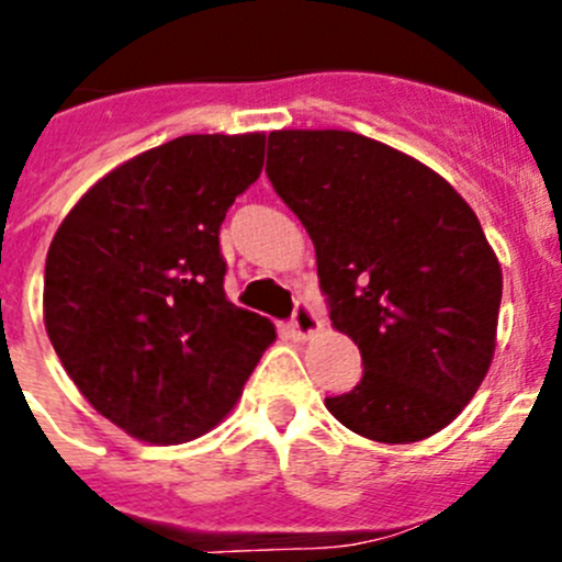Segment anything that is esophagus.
I'll return each mask as SVG.
<instances>
[{
  "label": "esophagus",
  "instance_id": "esophagus-1",
  "mask_svg": "<svg viewBox=\"0 0 562 562\" xmlns=\"http://www.w3.org/2000/svg\"><path fill=\"white\" fill-rule=\"evenodd\" d=\"M288 327H291L293 338L305 340V338H311L313 333H318V329H322V318H318V313L313 311V305H307V302H299Z\"/></svg>",
  "mask_w": 562,
  "mask_h": 562
}]
</instances>
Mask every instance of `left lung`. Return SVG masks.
I'll return each instance as SVG.
<instances>
[{"instance_id":"obj_1","label":"left lung","mask_w":562,"mask_h":562,"mask_svg":"<svg viewBox=\"0 0 562 562\" xmlns=\"http://www.w3.org/2000/svg\"><path fill=\"white\" fill-rule=\"evenodd\" d=\"M266 175L313 238L333 327L363 358L327 411L380 443L454 422L494 360L502 302L474 210L432 169L346 130L271 133Z\"/></svg>"}]
</instances>
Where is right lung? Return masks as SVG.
Returning <instances> with one entry per match:
<instances>
[{"mask_svg": "<svg viewBox=\"0 0 562 562\" xmlns=\"http://www.w3.org/2000/svg\"><path fill=\"white\" fill-rule=\"evenodd\" d=\"M263 149V133L155 146L102 177L52 238L46 333L82 396L133 438L169 447L216 427L277 338L227 302L218 246Z\"/></svg>", "mask_w": 562, "mask_h": 562, "instance_id": "1", "label": "right lung"}]
</instances>
